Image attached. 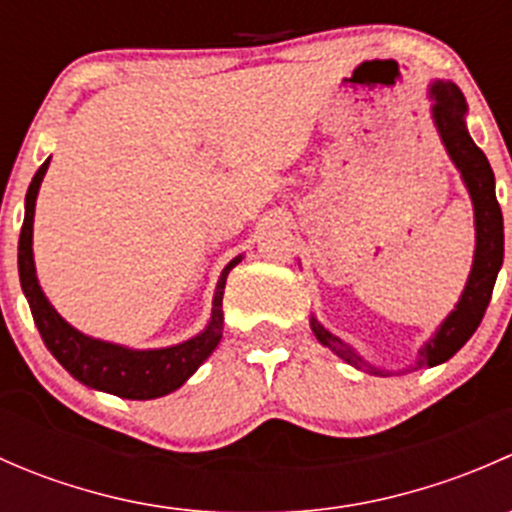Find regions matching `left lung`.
I'll return each instance as SVG.
<instances>
[{
    "label": "left lung",
    "instance_id": "left-lung-1",
    "mask_svg": "<svg viewBox=\"0 0 512 512\" xmlns=\"http://www.w3.org/2000/svg\"><path fill=\"white\" fill-rule=\"evenodd\" d=\"M428 98H431V118L436 123V131L441 136L443 148H446L448 158L453 160L456 170L461 173L463 185H466L468 195L473 203V220H476V250H473V265L471 275H468L466 287H463L461 297H458L453 312L438 324L433 337L418 349L414 364L409 366L411 371L423 369V366H438L443 361L451 359L473 332L478 329L480 319H483L485 309H488L490 294H493L495 280H498L500 265H503V213H500L498 198H495V175L490 168L488 158L480 148L473 143L471 133L466 126L468 103L463 98L461 89L453 81L436 79L428 86ZM314 337L319 344L332 349L339 359L347 364L364 369L369 374L386 376L389 371L376 369L374 364L364 359L352 344L339 339L329 329L319 324L317 317L309 319Z\"/></svg>",
    "mask_w": 512,
    "mask_h": 512
}]
</instances>
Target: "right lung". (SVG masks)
I'll use <instances>...</instances> for the list:
<instances>
[{
  "mask_svg": "<svg viewBox=\"0 0 512 512\" xmlns=\"http://www.w3.org/2000/svg\"><path fill=\"white\" fill-rule=\"evenodd\" d=\"M49 160L51 158H46L41 163L32 183H29L27 200H24V225L22 235H19V282H22V292L27 297L34 324L39 329L41 339H44L46 349L54 354V359L76 381H81L89 389L121 396V399L148 401L180 389L198 371V366L215 352V347L223 339L225 282L232 267L242 260V255L227 262L225 270L220 272V280L213 297V309H210V322L195 337L163 349H131L123 347V344L89 337V334L71 327L56 312L54 304L46 299L44 289H41L39 280H36L32 250L34 208L41 180H44L46 170H49Z\"/></svg>",
  "mask_w": 512,
  "mask_h": 512,
  "instance_id": "1",
  "label": "right lung"
}]
</instances>
